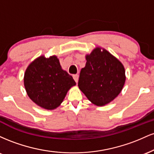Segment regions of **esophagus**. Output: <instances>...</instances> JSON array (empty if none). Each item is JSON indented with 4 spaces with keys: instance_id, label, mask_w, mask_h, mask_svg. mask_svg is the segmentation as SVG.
<instances>
[{
    "instance_id": "34e87169",
    "label": "esophagus",
    "mask_w": 154,
    "mask_h": 154,
    "mask_svg": "<svg viewBox=\"0 0 154 154\" xmlns=\"http://www.w3.org/2000/svg\"><path fill=\"white\" fill-rule=\"evenodd\" d=\"M73 78L75 79V81L76 82H78V79H79V75H73Z\"/></svg>"
}]
</instances>
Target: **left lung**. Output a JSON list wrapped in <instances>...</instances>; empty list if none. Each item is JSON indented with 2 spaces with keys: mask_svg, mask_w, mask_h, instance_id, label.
<instances>
[{
  "mask_svg": "<svg viewBox=\"0 0 154 154\" xmlns=\"http://www.w3.org/2000/svg\"><path fill=\"white\" fill-rule=\"evenodd\" d=\"M78 86L93 104L104 106L119 94L125 82L123 65L107 51L97 48L86 56Z\"/></svg>",
  "mask_w": 154,
  "mask_h": 154,
  "instance_id": "obj_1",
  "label": "left lung"
}]
</instances>
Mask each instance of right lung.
<instances>
[{"instance_id":"add662e5","label":"right lung","mask_w":154,"mask_h":154,"mask_svg":"<svg viewBox=\"0 0 154 154\" xmlns=\"http://www.w3.org/2000/svg\"><path fill=\"white\" fill-rule=\"evenodd\" d=\"M24 87L30 99L40 107L54 109L62 103L67 91L75 85L71 75L63 71L56 56H40L24 74Z\"/></svg>"}]
</instances>
